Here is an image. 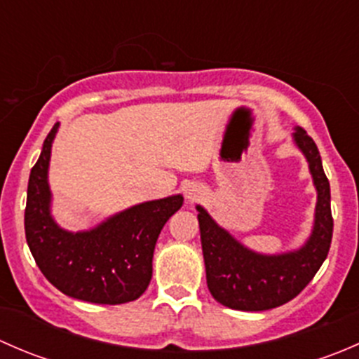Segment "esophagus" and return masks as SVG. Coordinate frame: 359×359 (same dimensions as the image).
I'll use <instances>...</instances> for the list:
<instances>
[{"instance_id": "1", "label": "esophagus", "mask_w": 359, "mask_h": 359, "mask_svg": "<svg viewBox=\"0 0 359 359\" xmlns=\"http://www.w3.org/2000/svg\"><path fill=\"white\" fill-rule=\"evenodd\" d=\"M186 196L189 198V200H196V198H198L196 189H187V191H186Z\"/></svg>"}]
</instances>
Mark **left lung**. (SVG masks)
Instances as JSON below:
<instances>
[{
  "mask_svg": "<svg viewBox=\"0 0 359 359\" xmlns=\"http://www.w3.org/2000/svg\"><path fill=\"white\" fill-rule=\"evenodd\" d=\"M295 144L306 154L318 191L316 219L309 241L297 252L260 255L238 243L198 206L206 285L217 302L236 311H267L295 299L325 262L334 234L330 182L320 151L307 132L297 126Z\"/></svg>",
  "mask_w": 359,
  "mask_h": 359,
  "instance_id": "left-lung-1",
  "label": "left lung"
}]
</instances>
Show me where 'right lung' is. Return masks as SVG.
Wrapping results in <instances>:
<instances>
[{"label": "right lung", "mask_w": 359, "mask_h": 359, "mask_svg": "<svg viewBox=\"0 0 359 359\" xmlns=\"http://www.w3.org/2000/svg\"><path fill=\"white\" fill-rule=\"evenodd\" d=\"M57 128L53 125L46 135L29 175L24 215L29 250L46 280L72 299L107 306L132 302L149 285L156 240L184 198L135 205L85 233L60 229L50 215L46 180Z\"/></svg>", "instance_id": "obj_1"}]
</instances>
